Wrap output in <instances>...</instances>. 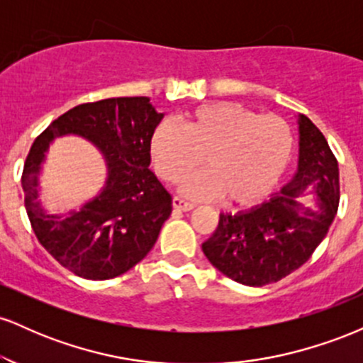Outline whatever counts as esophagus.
Returning a JSON list of instances; mask_svg holds the SVG:
<instances>
[{"label": "esophagus", "mask_w": 363, "mask_h": 363, "mask_svg": "<svg viewBox=\"0 0 363 363\" xmlns=\"http://www.w3.org/2000/svg\"><path fill=\"white\" fill-rule=\"evenodd\" d=\"M172 205H174V208H176V210H181V211H191L194 208V203L186 201V199L179 198V196H174Z\"/></svg>", "instance_id": "esophagus-1"}]
</instances>
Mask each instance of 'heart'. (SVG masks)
I'll list each match as a JSON object with an SVG mask.
<instances>
[{"instance_id":"1","label":"heart","mask_w":363,"mask_h":363,"mask_svg":"<svg viewBox=\"0 0 363 363\" xmlns=\"http://www.w3.org/2000/svg\"><path fill=\"white\" fill-rule=\"evenodd\" d=\"M294 153V133L278 116L235 102H210L186 112L179 128L162 121L150 136V155L165 182L182 181L203 158L205 172L191 177L186 193L222 196L228 206L261 203L278 186Z\"/></svg>"}]
</instances>
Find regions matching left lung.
I'll use <instances>...</instances> for the list:
<instances>
[{
    "label": "left lung",
    "mask_w": 363,
    "mask_h": 363,
    "mask_svg": "<svg viewBox=\"0 0 363 363\" xmlns=\"http://www.w3.org/2000/svg\"><path fill=\"white\" fill-rule=\"evenodd\" d=\"M298 164L291 181L268 201L239 213H220L203 242L208 261L230 280L262 286L290 274L326 237L340 205V169L323 133L298 114ZM311 190L314 203H306Z\"/></svg>",
    "instance_id": "8db88e82"
}]
</instances>
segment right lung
<instances>
[{"label": "right lung", "instance_id": "add662e5", "mask_svg": "<svg viewBox=\"0 0 363 363\" xmlns=\"http://www.w3.org/2000/svg\"><path fill=\"white\" fill-rule=\"evenodd\" d=\"M162 119L148 97L106 99L65 112L32 145L22 176L28 220L45 251L77 277L116 278L155 245L172 213V196L148 169L150 136ZM68 134L101 152L106 184L80 208L49 214L40 205L38 176L52 141Z\"/></svg>", "mask_w": 363, "mask_h": 363}]
</instances>
